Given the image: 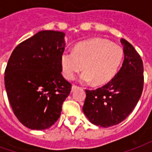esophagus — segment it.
Returning <instances> with one entry per match:
<instances>
[{
  "instance_id": "obj_1",
  "label": "esophagus",
  "mask_w": 152,
  "mask_h": 152,
  "mask_svg": "<svg viewBox=\"0 0 152 152\" xmlns=\"http://www.w3.org/2000/svg\"><path fill=\"white\" fill-rule=\"evenodd\" d=\"M78 88H79V87H78L77 86H75V85H73V86H72V91H74L75 89H78Z\"/></svg>"
}]
</instances>
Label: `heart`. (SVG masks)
<instances>
[{
	"mask_svg": "<svg viewBox=\"0 0 152 152\" xmlns=\"http://www.w3.org/2000/svg\"><path fill=\"white\" fill-rule=\"evenodd\" d=\"M123 58V50L118 45L101 38H94L77 44L73 52H64L61 66L66 79L73 80L77 73L82 82L93 81L102 86L114 77Z\"/></svg>",
	"mask_w": 152,
	"mask_h": 152,
	"instance_id": "obj_1",
	"label": "heart"
}]
</instances>
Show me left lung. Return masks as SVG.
Instances as JSON below:
<instances>
[{"label": "left lung", "mask_w": 152, "mask_h": 152, "mask_svg": "<svg viewBox=\"0 0 152 152\" xmlns=\"http://www.w3.org/2000/svg\"><path fill=\"white\" fill-rule=\"evenodd\" d=\"M124 59L117 74L95 90L86 89L83 112L92 124L111 127L120 124L134 110L143 89V64L134 46L124 39Z\"/></svg>", "instance_id": "left-lung-1"}]
</instances>
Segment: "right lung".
<instances>
[{
  "label": "right lung",
  "instance_id": "obj_1",
  "mask_svg": "<svg viewBox=\"0 0 152 152\" xmlns=\"http://www.w3.org/2000/svg\"><path fill=\"white\" fill-rule=\"evenodd\" d=\"M65 33L40 31L16 46L5 71V86L13 112L31 129L56 122L72 85L62 75Z\"/></svg>",
  "mask_w": 152,
  "mask_h": 152
}]
</instances>
